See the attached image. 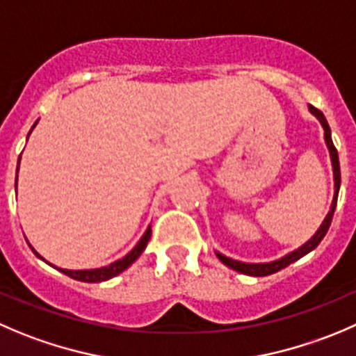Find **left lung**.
I'll return each instance as SVG.
<instances>
[{"mask_svg":"<svg viewBox=\"0 0 356 356\" xmlns=\"http://www.w3.org/2000/svg\"><path fill=\"white\" fill-rule=\"evenodd\" d=\"M308 108H309V113H312V115L315 116L316 120H318L320 125H322L323 139H325L327 149H329V154H330V161H332L334 196H332V203H330L329 212H327L325 219L322 220V224H320V227H318V229H316V233L313 234V236L309 238V240L306 241V243H302L301 247H298V248H296V250H292V252H289V254H285L284 257L277 259V261H271V262H243V261H236V259L226 257V255L220 254V252H216V255H217V257H219V261L222 262V264H226L227 268H231V270L238 271V273L248 275V277H266V275L277 273V271L284 270V268H287L289 264H292V262H296V261H298V259L305 257L306 254H309V252H312V250H315V248L318 247L320 241L323 240V236H325V234H327V231H329L330 220H332L334 210H336L337 195H339V188H341L339 156H337V149H336V147H334L332 136H330V127H329V123H327V120H325V116H323V113L320 111V109L313 108L312 104H309Z\"/></svg>","mask_w":356,"mask_h":356,"instance_id":"obj_1","label":"left lung"}]
</instances>
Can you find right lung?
Masks as SVG:
<instances>
[{
    "label": "right lung",
    "instance_id": "right-lung-1",
    "mask_svg": "<svg viewBox=\"0 0 356 356\" xmlns=\"http://www.w3.org/2000/svg\"><path fill=\"white\" fill-rule=\"evenodd\" d=\"M36 123H34V125H33V129H34V127H36ZM33 129L29 130L27 137L31 136ZM19 163H20V158H19ZM17 177H19V167H17ZM15 188H17V184H15ZM149 238H151V226H147V229L144 231V234H143V236H140V240L137 241L136 247H134L132 250H130L129 254L125 255V257L118 259V261L111 262V264H108V266H102V268H95V270H64V268H57V270L60 271V273H64V275H67V277H71L72 280L86 282V284H97V282H106V280H109V278H113V277H116V275H120V273H122V271H125L127 268H129V266H132L134 262H136L137 259H139V255L144 252V248H146V245H147V241H149ZM29 247H31V250H33L34 254L38 255V257L43 259L40 254H38L36 250H34L33 245H29ZM43 261H44V259H43ZM44 262H47V261H44ZM48 264H50V262H48ZM50 266H54V264H50ZM54 268H55V266H54Z\"/></svg>",
    "mask_w": 356,
    "mask_h": 356
}]
</instances>
